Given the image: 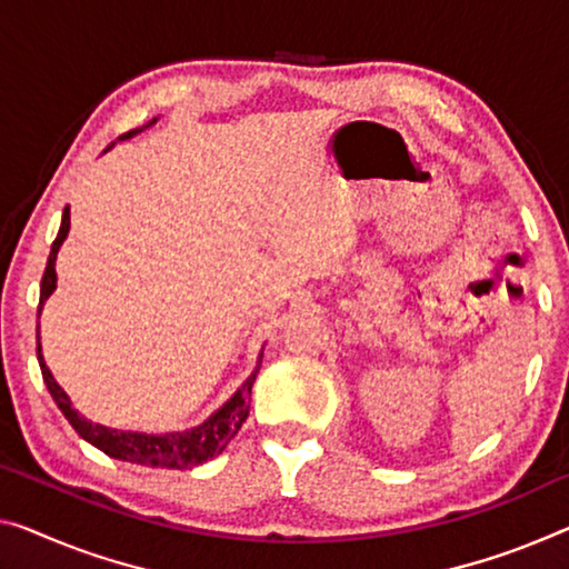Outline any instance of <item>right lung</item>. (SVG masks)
<instances>
[{"instance_id":"add662e5","label":"right lung","mask_w":569,"mask_h":569,"mask_svg":"<svg viewBox=\"0 0 569 569\" xmlns=\"http://www.w3.org/2000/svg\"><path fill=\"white\" fill-rule=\"evenodd\" d=\"M157 119L147 121L144 127L132 129V132L121 134L119 139H129L142 132V129L152 127ZM68 229H71V208L63 211V221H60V231L56 236L50 247V257L46 264V274H42L40 282V305H38V320L42 312V305H46L48 297L56 290L58 274H56V259H58V249L63 247ZM38 361H40V371H42V381L50 391V397L56 399V405L60 412L66 415L68 422L73 425V430L83 437L86 442H91L93 448H99L101 452H107L109 458L117 460H127V462H137V466H150V468H174V470H186V468H196L200 462L211 460L216 456H221L226 450V445L233 440V435L241 430V425L247 422L249 417V397H251V387H254L259 366H261V353L257 361V369L251 371L247 381L241 383V389H236V395L226 401L221 409L200 422L198 427H190V430L182 432H164V435H147V432H121V430H111V427L96 425L91 419H86L76 412L71 407V399L63 389L58 387V381L52 379V373L48 369L46 358H42V346H40V322H38Z\"/></svg>"}]
</instances>
